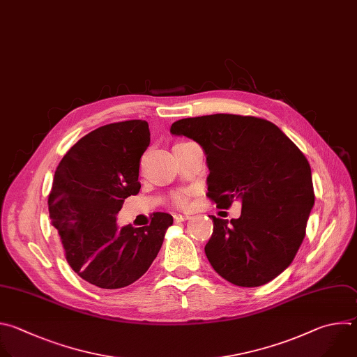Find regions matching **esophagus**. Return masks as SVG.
Segmentation results:
<instances>
[{"mask_svg":"<svg viewBox=\"0 0 357 357\" xmlns=\"http://www.w3.org/2000/svg\"><path fill=\"white\" fill-rule=\"evenodd\" d=\"M173 218H174V222H184V221L190 220V215L188 213H174Z\"/></svg>","mask_w":357,"mask_h":357,"instance_id":"1","label":"esophagus"}]
</instances>
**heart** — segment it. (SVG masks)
<instances>
[{
    "mask_svg": "<svg viewBox=\"0 0 357 357\" xmlns=\"http://www.w3.org/2000/svg\"><path fill=\"white\" fill-rule=\"evenodd\" d=\"M174 201H176L177 205L184 206L187 204V201H188V194L187 192H177L176 197H174Z\"/></svg>",
    "mask_w": 357,
    "mask_h": 357,
    "instance_id": "obj_1",
    "label": "heart"
}]
</instances>
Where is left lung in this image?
Returning <instances> with one entry per match:
<instances>
[{"label":"left lung","instance_id":"8db88e82","mask_svg":"<svg viewBox=\"0 0 357 357\" xmlns=\"http://www.w3.org/2000/svg\"><path fill=\"white\" fill-rule=\"evenodd\" d=\"M170 133L202 148L208 197L218 208L242 202L238 220L211 215L205 255L221 277L239 287H259L294 260L314 206L311 167L274 123L232 114L176 121Z\"/></svg>","mask_w":357,"mask_h":357}]
</instances>
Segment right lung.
<instances>
[{
    "label": "right lung",
    "mask_w": 357,
    "mask_h": 357,
    "mask_svg": "<svg viewBox=\"0 0 357 357\" xmlns=\"http://www.w3.org/2000/svg\"><path fill=\"white\" fill-rule=\"evenodd\" d=\"M149 144L146 121L109 123L82 137L54 172L52 225L70 267L100 289H122L144 275L173 225L166 212L142 228L116 224L125 198L140 190L139 160Z\"/></svg>",
    "instance_id": "1"
}]
</instances>
